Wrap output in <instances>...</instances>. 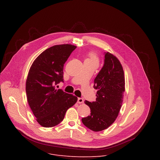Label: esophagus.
I'll return each instance as SVG.
<instances>
[{
	"mask_svg": "<svg viewBox=\"0 0 160 160\" xmlns=\"http://www.w3.org/2000/svg\"><path fill=\"white\" fill-rule=\"evenodd\" d=\"M77 102H78V104H83V102H84V101H83V98H78Z\"/></svg>",
	"mask_w": 160,
	"mask_h": 160,
	"instance_id": "obj_1",
	"label": "esophagus"
}]
</instances>
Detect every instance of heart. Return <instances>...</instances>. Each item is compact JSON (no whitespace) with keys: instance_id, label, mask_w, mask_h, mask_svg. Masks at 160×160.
<instances>
[{"instance_id":"b5f03b06","label":"heart","mask_w":160,"mask_h":160,"mask_svg":"<svg viewBox=\"0 0 160 160\" xmlns=\"http://www.w3.org/2000/svg\"><path fill=\"white\" fill-rule=\"evenodd\" d=\"M89 59L92 60V61H94L96 62H98V58L96 56V55L94 54H90V59Z\"/></svg>"}]
</instances>
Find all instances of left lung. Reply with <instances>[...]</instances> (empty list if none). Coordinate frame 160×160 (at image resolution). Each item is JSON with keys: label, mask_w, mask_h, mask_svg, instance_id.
<instances>
[{"label": "left lung", "mask_w": 160, "mask_h": 160, "mask_svg": "<svg viewBox=\"0 0 160 160\" xmlns=\"http://www.w3.org/2000/svg\"><path fill=\"white\" fill-rule=\"evenodd\" d=\"M104 63L94 80L98 89L96 101H85L90 108V115L82 119L85 126L94 132L108 128L117 119L125 92L123 67L118 59L105 52Z\"/></svg>", "instance_id": "obj_1"}]
</instances>
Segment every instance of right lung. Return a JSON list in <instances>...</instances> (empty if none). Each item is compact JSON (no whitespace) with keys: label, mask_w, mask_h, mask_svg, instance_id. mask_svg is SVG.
<instances>
[{"label":"right lung","mask_w":160,"mask_h":160,"mask_svg":"<svg viewBox=\"0 0 160 160\" xmlns=\"http://www.w3.org/2000/svg\"><path fill=\"white\" fill-rule=\"evenodd\" d=\"M77 48L72 44L56 45L42 52L32 63L26 81L28 104L37 122L43 127H52L61 123L68 109L78 98L57 89L63 82L65 62Z\"/></svg>","instance_id":"right-lung-1"}]
</instances>
